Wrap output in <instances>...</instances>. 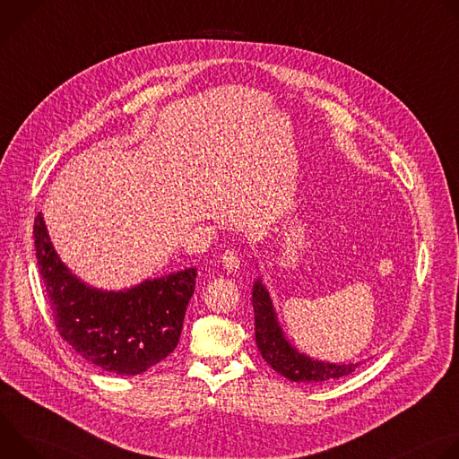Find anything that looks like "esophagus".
<instances>
[{"label":"esophagus","instance_id":"obj_1","mask_svg":"<svg viewBox=\"0 0 459 459\" xmlns=\"http://www.w3.org/2000/svg\"><path fill=\"white\" fill-rule=\"evenodd\" d=\"M220 264L227 273H236L239 269L241 264V257L238 254V250H225L220 257Z\"/></svg>","mask_w":459,"mask_h":459}]
</instances>
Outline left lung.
<instances>
[{"label": "left lung", "instance_id": "1", "mask_svg": "<svg viewBox=\"0 0 459 459\" xmlns=\"http://www.w3.org/2000/svg\"><path fill=\"white\" fill-rule=\"evenodd\" d=\"M252 307L255 345L264 359L287 379L301 383H323L349 376L363 363H331L314 359L299 352L285 336L278 321V312L274 308L273 298L267 287L264 285L261 276H257V280L252 285Z\"/></svg>", "mask_w": 459, "mask_h": 459}]
</instances>
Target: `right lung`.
I'll use <instances>...</instances> for the list:
<instances>
[{
  "instance_id": "obj_1",
  "label": "right lung",
  "mask_w": 459,
  "mask_h": 459,
  "mask_svg": "<svg viewBox=\"0 0 459 459\" xmlns=\"http://www.w3.org/2000/svg\"><path fill=\"white\" fill-rule=\"evenodd\" d=\"M34 247L57 333L89 363L134 376L178 347L195 267L123 290H103L63 264L41 212L34 220Z\"/></svg>"
}]
</instances>
